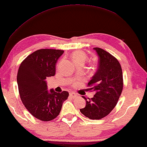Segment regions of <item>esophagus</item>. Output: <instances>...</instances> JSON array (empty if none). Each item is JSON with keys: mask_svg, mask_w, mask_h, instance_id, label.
<instances>
[{"mask_svg": "<svg viewBox=\"0 0 147 147\" xmlns=\"http://www.w3.org/2000/svg\"><path fill=\"white\" fill-rule=\"evenodd\" d=\"M69 96L72 97V98H74V97H76V96H77V95H76L75 93L72 92V93H70V94H69Z\"/></svg>", "mask_w": 147, "mask_h": 147, "instance_id": "obj_1", "label": "esophagus"}]
</instances>
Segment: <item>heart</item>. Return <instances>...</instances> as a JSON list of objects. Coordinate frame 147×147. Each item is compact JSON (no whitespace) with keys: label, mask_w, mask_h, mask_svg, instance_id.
I'll list each match as a JSON object with an SVG mask.
<instances>
[{"label":"heart","mask_w":147,"mask_h":147,"mask_svg":"<svg viewBox=\"0 0 147 147\" xmlns=\"http://www.w3.org/2000/svg\"><path fill=\"white\" fill-rule=\"evenodd\" d=\"M72 58H73V61L75 64L80 62L84 63L86 59V55L82 51H75L72 54Z\"/></svg>","instance_id":"1"}]
</instances>
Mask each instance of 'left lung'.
I'll use <instances>...</instances> for the list:
<instances>
[{
  "instance_id": "8db88e82",
  "label": "left lung",
  "mask_w": 147,
  "mask_h": 147,
  "mask_svg": "<svg viewBox=\"0 0 147 147\" xmlns=\"http://www.w3.org/2000/svg\"><path fill=\"white\" fill-rule=\"evenodd\" d=\"M99 57V67L88 86L95 92L94 96L87 99L86 107L80 109L81 113L92 120L105 117L113 110L123 90V76L118 59L100 48H94Z\"/></svg>"
}]
</instances>
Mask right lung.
<instances>
[{
  "mask_svg": "<svg viewBox=\"0 0 147 147\" xmlns=\"http://www.w3.org/2000/svg\"><path fill=\"white\" fill-rule=\"evenodd\" d=\"M63 50L41 49L32 53L20 64L17 82L20 98L31 115L42 121L59 115L69 93L48 90L46 79L55 74V65Z\"/></svg>",
  "mask_w": 147,
  "mask_h": 147,
  "instance_id": "obj_1",
  "label": "right lung"
}]
</instances>
